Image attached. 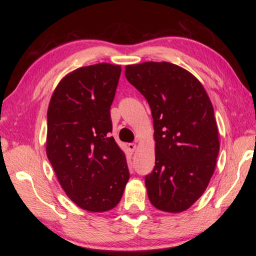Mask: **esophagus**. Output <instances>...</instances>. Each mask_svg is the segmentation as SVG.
<instances>
[{
    "label": "esophagus",
    "instance_id": "34e87169",
    "mask_svg": "<svg viewBox=\"0 0 256 256\" xmlns=\"http://www.w3.org/2000/svg\"><path fill=\"white\" fill-rule=\"evenodd\" d=\"M128 148L130 151H131V152H134V150H136V144H128Z\"/></svg>",
    "mask_w": 256,
    "mask_h": 256
}]
</instances>
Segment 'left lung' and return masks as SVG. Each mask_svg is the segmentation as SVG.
Returning a JSON list of instances; mask_svg holds the SVG:
<instances>
[{
	"label": "left lung",
	"mask_w": 256,
	"mask_h": 256,
	"mask_svg": "<svg viewBox=\"0 0 256 256\" xmlns=\"http://www.w3.org/2000/svg\"><path fill=\"white\" fill-rule=\"evenodd\" d=\"M125 76L154 118L156 166L144 178L149 200L162 211L188 209L206 190L219 152L210 99L196 76L168 62L128 66Z\"/></svg>",
	"instance_id": "left-lung-1"
}]
</instances>
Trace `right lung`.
<instances>
[{"label":"right lung","mask_w":256,"mask_h":256,"mask_svg":"<svg viewBox=\"0 0 256 256\" xmlns=\"http://www.w3.org/2000/svg\"><path fill=\"white\" fill-rule=\"evenodd\" d=\"M120 66L80 68L63 78L47 110L46 154L64 192L81 209L104 212L122 198L130 172L110 136Z\"/></svg>","instance_id":"add662e5"}]
</instances>
